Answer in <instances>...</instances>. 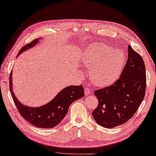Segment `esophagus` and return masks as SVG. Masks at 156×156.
<instances>
[{
	"instance_id": "34e87169",
	"label": "esophagus",
	"mask_w": 156,
	"mask_h": 156,
	"mask_svg": "<svg viewBox=\"0 0 156 156\" xmlns=\"http://www.w3.org/2000/svg\"><path fill=\"white\" fill-rule=\"evenodd\" d=\"M84 93H85V95H88L90 93V90L89 88L88 87H86L84 88Z\"/></svg>"
}]
</instances>
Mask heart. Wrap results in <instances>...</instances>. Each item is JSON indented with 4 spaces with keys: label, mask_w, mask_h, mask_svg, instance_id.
Here are the masks:
<instances>
[{
    "label": "heart",
    "mask_w": 156,
    "mask_h": 156,
    "mask_svg": "<svg viewBox=\"0 0 156 156\" xmlns=\"http://www.w3.org/2000/svg\"><path fill=\"white\" fill-rule=\"evenodd\" d=\"M83 62L89 68L90 78L95 85L112 84L119 76L125 64L126 56L119 49H112L102 43L90 44L84 50Z\"/></svg>",
    "instance_id": "obj_1"
}]
</instances>
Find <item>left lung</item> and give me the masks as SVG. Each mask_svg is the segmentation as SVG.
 Instances as JSON below:
<instances>
[{
  "mask_svg": "<svg viewBox=\"0 0 156 156\" xmlns=\"http://www.w3.org/2000/svg\"><path fill=\"white\" fill-rule=\"evenodd\" d=\"M128 58L113 84L94 91L98 105L92 115L96 123L111 128L134 116L145 96L146 68L142 57L128 45Z\"/></svg>",
  "mask_w": 156,
  "mask_h": 156,
  "instance_id": "8db88e82",
  "label": "left lung"
}]
</instances>
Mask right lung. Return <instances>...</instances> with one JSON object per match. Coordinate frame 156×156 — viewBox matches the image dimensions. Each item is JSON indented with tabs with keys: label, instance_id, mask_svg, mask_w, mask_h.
<instances>
[{
	"label": "right lung",
	"instance_id": "obj_1",
	"mask_svg": "<svg viewBox=\"0 0 156 156\" xmlns=\"http://www.w3.org/2000/svg\"><path fill=\"white\" fill-rule=\"evenodd\" d=\"M35 39L21 48L18 54L32 47L38 42ZM12 72L9 76V88L12 97L21 116L37 128H51L56 126L66 116L69 107L75 100L84 95L83 86H70L64 88L51 102L40 107H29L20 103L12 90Z\"/></svg>",
	"mask_w": 156,
	"mask_h": 156
}]
</instances>
